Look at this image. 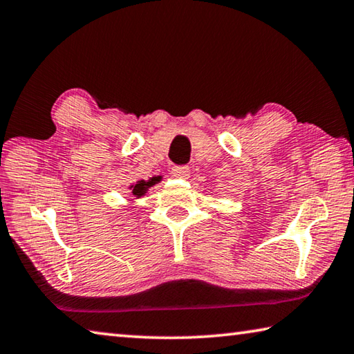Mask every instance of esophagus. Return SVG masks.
I'll return each mask as SVG.
<instances>
[{
	"mask_svg": "<svg viewBox=\"0 0 354 354\" xmlns=\"http://www.w3.org/2000/svg\"><path fill=\"white\" fill-rule=\"evenodd\" d=\"M171 173H173V176H175V178L187 179L189 175H190V169L187 165H175L171 169Z\"/></svg>",
	"mask_w": 354,
	"mask_h": 354,
	"instance_id": "obj_1",
	"label": "esophagus"
}]
</instances>
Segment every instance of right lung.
Returning <instances> with one entry per match:
<instances>
[{"label": "right lung", "instance_id": "obj_1", "mask_svg": "<svg viewBox=\"0 0 354 354\" xmlns=\"http://www.w3.org/2000/svg\"><path fill=\"white\" fill-rule=\"evenodd\" d=\"M162 181V176H153V178H149V179H140V181H137L136 184H133V185H129V189H131V194H133L136 198H140V196H143V195H147V192L153 187V185H156L158 183H160Z\"/></svg>", "mask_w": 354, "mask_h": 354}]
</instances>
